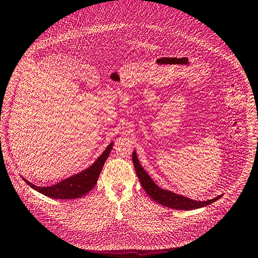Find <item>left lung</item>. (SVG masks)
<instances>
[{
    "label": "left lung",
    "mask_w": 258,
    "mask_h": 258,
    "mask_svg": "<svg viewBox=\"0 0 258 258\" xmlns=\"http://www.w3.org/2000/svg\"><path fill=\"white\" fill-rule=\"evenodd\" d=\"M133 162L136 168L137 176L140 179V183L143 187V189L146 190V192L154 200V202L164 207H167V208L177 209V210L198 209L215 203L219 198H221V196H218L213 199L207 200V202H197V200H192L187 197L180 196V195H176L169 190L162 189V188H160L152 179H151L148 173L144 171L143 167L139 163V160L137 158L136 152L133 153Z\"/></svg>",
    "instance_id": "obj_1"
}]
</instances>
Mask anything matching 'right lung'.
I'll return each instance as SVG.
<instances>
[{
  "mask_svg": "<svg viewBox=\"0 0 258 258\" xmlns=\"http://www.w3.org/2000/svg\"><path fill=\"white\" fill-rule=\"evenodd\" d=\"M112 149V143L106 148V150L102 153V155L96 160L92 166H90L85 171L81 172L77 175L69 177L60 183L52 185L50 187H39L34 184L29 183L28 180L24 178V180L35 190L46 195L48 197L55 199H75L84 196L89 192L92 188L97 183L100 171L104 166L105 161L107 160L110 151Z\"/></svg>",
  "mask_w": 258,
  "mask_h": 258,
  "instance_id": "add662e5",
  "label": "right lung"
}]
</instances>
